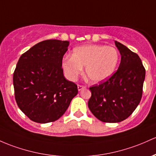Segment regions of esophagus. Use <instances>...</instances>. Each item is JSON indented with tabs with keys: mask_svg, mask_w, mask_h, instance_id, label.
<instances>
[{
	"mask_svg": "<svg viewBox=\"0 0 156 156\" xmlns=\"http://www.w3.org/2000/svg\"><path fill=\"white\" fill-rule=\"evenodd\" d=\"M86 88V87L83 86V85H78V91H81V90H83V89Z\"/></svg>",
	"mask_w": 156,
	"mask_h": 156,
	"instance_id": "obj_1",
	"label": "esophagus"
}]
</instances>
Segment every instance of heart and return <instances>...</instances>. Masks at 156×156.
<instances>
[{
  "mask_svg": "<svg viewBox=\"0 0 156 156\" xmlns=\"http://www.w3.org/2000/svg\"><path fill=\"white\" fill-rule=\"evenodd\" d=\"M119 61V52L106 45H84L75 48L72 56L63 61V68L70 80H75L85 66V76L91 83H98L110 78Z\"/></svg>",
  "mask_w": 156,
  "mask_h": 156,
  "instance_id": "b5f03b06",
  "label": "heart"
}]
</instances>
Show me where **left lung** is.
I'll return each instance as SVG.
<instances>
[{"instance_id": "obj_1", "label": "left lung", "mask_w": 156, "mask_h": 156, "mask_svg": "<svg viewBox=\"0 0 156 156\" xmlns=\"http://www.w3.org/2000/svg\"><path fill=\"white\" fill-rule=\"evenodd\" d=\"M121 55L117 71L108 80L91 87L89 109L100 121L118 123L127 119L141 101L145 69L136 53L115 41Z\"/></svg>"}]
</instances>
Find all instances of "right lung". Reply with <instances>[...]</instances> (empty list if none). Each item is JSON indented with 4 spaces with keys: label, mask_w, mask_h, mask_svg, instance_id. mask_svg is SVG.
I'll return each mask as SVG.
<instances>
[{
    "label": "right lung",
    "mask_w": 156,
    "mask_h": 156,
    "mask_svg": "<svg viewBox=\"0 0 156 156\" xmlns=\"http://www.w3.org/2000/svg\"><path fill=\"white\" fill-rule=\"evenodd\" d=\"M67 41L47 40L20 57L13 74L15 97L20 110L41 124L59 119L78 94V87L64 76L63 56Z\"/></svg>",
    "instance_id": "right-lung-1"
}]
</instances>
